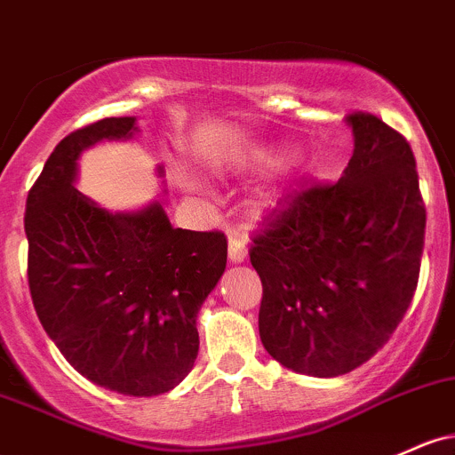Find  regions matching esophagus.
Masks as SVG:
<instances>
[{
    "instance_id": "obj_1",
    "label": "esophagus",
    "mask_w": 455,
    "mask_h": 455,
    "mask_svg": "<svg viewBox=\"0 0 455 455\" xmlns=\"http://www.w3.org/2000/svg\"><path fill=\"white\" fill-rule=\"evenodd\" d=\"M246 257H248L246 242H242V239H237V237L228 239V261L242 263V261H246Z\"/></svg>"
}]
</instances>
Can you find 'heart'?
Instances as JSON below:
<instances>
[{"mask_svg": "<svg viewBox=\"0 0 455 455\" xmlns=\"http://www.w3.org/2000/svg\"><path fill=\"white\" fill-rule=\"evenodd\" d=\"M267 159H272V153L266 151V148H251V151H242V153L227 155V157H218L216 162H213V168H216V172H227V171H231V168L257 166V164L267 162ZM189 186L198 188V183L189 181ZM266 207H267L266 201L257 203V212L259 213H261Z\"/></svg>", "mask_w": 455, "mask_h": 455, "instance_id": "heart-1", "label": "heart"}]
</instances>
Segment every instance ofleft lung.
<instances>
[{
  "label": "left lung",
  "mask_w": 455,
  "mask_h": 455,
  "mask_svg": "<svg viewBox=\"0 0 455 455\" xmlns=\"http://www.w3.org/2000/svg\"><path fill=\"white\" fill-rule=\"evenodd\" d=\"M346 123L354 153L341 179L281 198L251 248L263 347L315 378L349 373L388 341L411 307L426 237L411 144L371 114Z\"/></svg>",
  "instance_id": "8db88e82"
}]
</instances>
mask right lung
<instances>
[{
    "label": "right lung",
    "mask_w": 455,
    "mask_h": 455,
    "mask_svg": "<svg viewBox=\"0 0 455 455\" xmlns=\"http://www.w3.org/2000/svg\"><path fill=\"white\" fill-rule=\"evenodd\" d=\"M136 132V116H121L68 133L29 189L25 235L34 308L62 356L99 387L151 397L192 371L227 239L174 228L162 201L109 212L75 188L79 155Z\"/></svg>",
    "instance_id": "1"
}]
</instances>
